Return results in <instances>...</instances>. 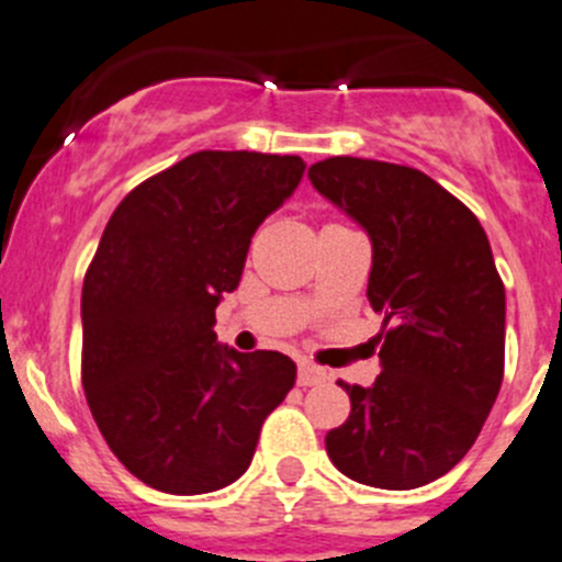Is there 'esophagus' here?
Wrapping results in <instances>:
<instances>
[{
	"instance_id": "esophagus-1",
	"label": "esophagus",
	"mask_w": 562,
	"mask_h": 562,
	"mask_svg": "<svg viewBox=\"0 0 562 562\" xmlns=\"http://www.w3.org/2000/svg\"><path fill=\"white\" fill-rule=\"evenodd\" d=\"M329 379L324 368L313 362H302L299 364V386H315V384H324Z\"/></svg>"
}]
</instances>
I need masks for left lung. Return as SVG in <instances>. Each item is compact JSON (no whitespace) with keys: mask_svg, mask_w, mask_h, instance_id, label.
I'll list each match as a JSON object with an SVG mask.
<instances>
[{"mask_svg":"<svg viewBox=\"0 0 562 562\" xmlns=\"http://www.w3.org/2000/svg\"><path fill=\"white\" fill-rule=\"evenodd\" d=\"M307 178L368 233V302L386 326L373 386L337 381L351 414L326 453L364 486H426L475 445L503 384L505 288L486 231L412 167L335 156Z\"/></svg>","mask_w":562,"mask_h":562,"instance_id":"8db88e82","label":"left lung"}]
</instances>
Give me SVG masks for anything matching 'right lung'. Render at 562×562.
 Returning <instances> with one entry per match:
<instances>
[{"mask_svg":"<svg viewBox=\"0 0 562 562\" xmlns=\"http://www.w3.org/2000/svg\"><path fill=\"white\" fill-rule=\"evenodd\" d=\"M304 167L200 150L125 194L103 231L81 288V384L109 450L150 488L231 486L296 384L285 353L222 346L214 313Z\"/></svg>","mask_w":562,"mask_h":562,"instance_id":"obj_1","label":"right lung"}]
</instances>
